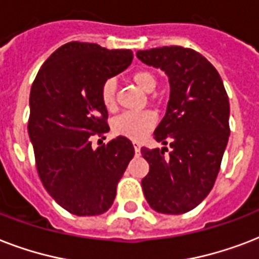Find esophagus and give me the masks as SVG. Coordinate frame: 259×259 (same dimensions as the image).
Segmentation results:
<instances>
[{"instance_id": "34e87169", "label": "esophagus", "mask_w": 259, "mask_h": 259, "mask_svg": "<svg viewBox=\"0 0 259 259\" xmlns=\"http://www.w3.org/2000/svg\"><path fill=\"white\" fill-rule=\"evenodd\" d=\"M134 148H135L136 154H139L140 152V144L138 142H134Z\"/></svg>"}]
</instances>
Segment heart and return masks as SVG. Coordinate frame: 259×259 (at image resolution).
Returning <instances> with one entry per match:
<instances>
[{
    "label": "heart",
    "mask_w": 259,
    "mask_h": 259,
    "mask_svg": "<svg viewBox=\"0 0 259 259\" xmlns=\"http://www.w3.org/2000/svg\"><path fill=\"white\" fill-rule=\"evenodd\" d=\"M131 81L143 92H152L157 86V77L150 70H138L131 74ZM116 92L117 83L113 78H108L101 85L102 105L108 111L116 108ZM157 124V115L152 111L125 112L115 117L112 121V131L115 135L125 136L128 139L139 140L147 135Z\"/></svg>",
    "instance_id": "heart-1"
}]
</instances>
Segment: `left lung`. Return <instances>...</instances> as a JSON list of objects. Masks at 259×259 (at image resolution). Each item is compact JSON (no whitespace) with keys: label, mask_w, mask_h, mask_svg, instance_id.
Here are the masks:
<instances>
[{"label":"left lung","mask_w":259,"mask_h":259,"mask_svg":"<svg viewBox=\"0 0 259 259\" xmlns=\"http://www.w3.org/2000/svg\"><path fill=\"white\" fill-rule=\"evenodd\" d=\"M136 57L163 70L170 82L165 117L154 139L167 148L142 147L150 171L142 180L154 211L180 215L193 209L213 188L230 136V102L218 70L201 54L180 46L138 51Z\"/></svg>","instance_id":"8db88e82"}]
</instances>
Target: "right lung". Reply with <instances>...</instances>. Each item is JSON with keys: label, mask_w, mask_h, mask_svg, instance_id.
<instances>
[{"label": "right lung", "mask_w": 259, "mask_h": 259, "mask_svg": "<svg viewBox=\"0 0 259 259\" xmlns=\"http://www.w3.org/2000/svg\"><path fill=\"white\" fill-rule=\"evenodd\" d=\"M132 58L131 50L70 41L51 54L32 83L28 134L36 169L50 196L73 215L107 212L135 155L125 136L92 147L94 135L109 131L101 85Z\"/></svg>", "instance_id": "obj_1"}]
</instances>
